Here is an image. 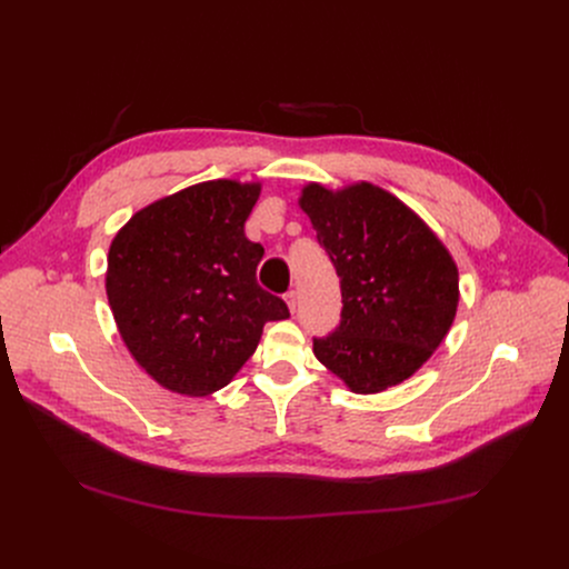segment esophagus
<instances>
[{"label": "esophagus", "instance_id": "obj_1", "mask_svg": "<svg viewBox=\"0 0 569 569\" xmlns=\"http://www.w3.org/2000/svg\"><path fill=\"white\" fill-rule=\"evenodd\" d=\"M286 303H288L290 312H297V306H299V301H297V292H295V290H290V292L286 295Z\"/></svg>", "mask_w": 569, "mask_h": 569}]
</instances>
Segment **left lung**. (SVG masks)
I'll return each mask as SVG.
<instances>
[{
  "mask_svg": "<svg viewBox=\"0 0 569 569\" xmlns=\"http://www.w3.org/2000/svg\"><path fill=\"white\" fill-rule=\"evenodd\" d=\"M299 207L342 290L340 327L312 340L315 358L356 393L408 380L443 342L459 272L437 233L389 191L358 182L303 187Z\"/></svg>",
  "mask_w": 569,
  "mask_h": 569,
  "instance_id": "left-lung-1",
  "label": "left lung"
}]
</instances>
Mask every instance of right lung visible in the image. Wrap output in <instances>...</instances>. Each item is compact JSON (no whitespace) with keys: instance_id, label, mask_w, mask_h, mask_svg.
Masks as SVG:
<instances>
[{"instance_id":"right-lung-1","label":"right lung","mask_w":569,"mask_h":569,"mask_svg":"<svg viewBox=\"0 0 569 569\" xmlns=\"http://www.w3.org/2000/svg\"><path fill=\"white\" fill-rule=\"evenodd\" d=\"M259 196V182H200L143 207L112 240L106 292L119 336L169 391H218L257 351L266 323L290 317L257 283L263 248L246 220Z\"/></svg>"}]
</instances>
